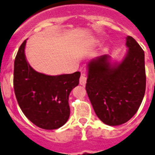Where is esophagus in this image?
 <instances>
[{
    "label": "esophagus",
    "mask_w": 155,
    "mask_h": 155,
    "mask_svg": "<svg viewBox=\"0 0 155 155\" xmlns=\"http://www.w3.org/2000/svg\"><path fill=\"white\" fill-rule=\"evenodd\" d=\"M86 81H87V77H86L85 74H81L80 78V84L81 85H85Z\"/></svg>",
    "instance_id": "34e87169"
}]
</instances>
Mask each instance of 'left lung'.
<instances>
[{
    "label": "left lung",
    "mask_w": 155,
    "mask_h": 155,
    "mask_svg": "<svg viewBox=\"0 0 155 155\" xmlns=\"http://www.w3.org/2000/svg\"><path fill=\"white\" fill-rule=\"evenodd\" d=\"M126 44L128 51L120 64H111L103 55L87 65V95L97 116L109 126L130 120L144 96V52L133 37H127Z\"/></svg>",
    "instance_id": "obj_1"
}]
</instances>
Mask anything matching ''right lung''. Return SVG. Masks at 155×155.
I'll return each mask as SVG.
<instances>
[{"label":"right lung","mask_w":155,"mask_h":155,"mask_svg":"<svg viewBox=\"0 0 155 155\" xmlns=\"http://www.w3.org/2000/svg\"><path fill=\"white\" fill-rule=\"evenodd\" d=\"M20 46L14 65V90L21 111L33 124L44 130L64 126L70 116L68 98L78 85L81 73L50 76L39 73L26 61L25 47Z\"/></svg>","instance_id":"right-lung-1"}]
</instances>
